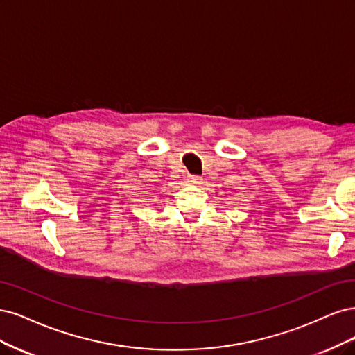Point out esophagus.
<instances>
[{"label":"esophagus","instance_id":"34e87169","mask_svg":"<svg viewBox=\"0 0 355 355\" xmlns=\"http://www.w3.org/2000/svg\"><path fill=\"white\" fill-rule=\"evenodd\" d=\"M190 182H193V184H200L202 178L198 177V175H191V177H190Z\"/></svg>","mask_w":355,"mask_h":355}]
</instances>
